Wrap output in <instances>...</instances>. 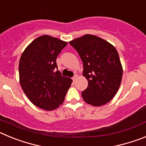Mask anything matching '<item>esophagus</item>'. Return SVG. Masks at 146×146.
I'll return each instance as SVG.
<instances>
[{"instance_id": "esophagus-1", "label": "esophagus", "mask_w": 146, "mask_h": 146, "mask_svg": "<svg viewBox=\"0 0 146 146\" xmlns=\"http://www.w3.org/2000/svg\"><path fill=\"white\" fill-rule=\"evenodd\" d=\"M77 75H76V74H75V75H74V77H72V80L75 81L76 80H77Z\"/></svg>"}]
</instances>
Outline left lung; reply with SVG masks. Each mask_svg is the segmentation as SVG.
<instances>
[{"label": "left lung", "instance_id": "left-lung-1", "mask_svg": "<svg viewBox=\"0 0 146 146\" xmlns=\"http://www.w3.org/2000/svg\"><path fill=\"white\" fill-rule=\"evenodd\" d=\"M79 53L83 64L82 74L88 82L82 92L84 101L102 106L115 96L121 85L123 68L114 46L100 37L84 35L69 42Z\"/></svg>", "mask_w": 146, "mask_h": 146}]
</instances>
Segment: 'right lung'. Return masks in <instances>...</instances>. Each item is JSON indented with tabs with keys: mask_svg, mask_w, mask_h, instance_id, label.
Listing matches in <instances>:
<instances>
[{
	"mask_svg": "<svg viewBox=\"0 0 146 146\" xmlns=\"http://www.w3.org/2000/svg\"><path fill=\"white\" fill-rule=\"evenodd\" d=\"M66 44L62 40L44 35L33 40L21 55L20 85L30 101L41 109L58 108L72 84V79L56 71V58Z\"/></svg>",
	"mask_w": 146,
	"mask_h": 146,
	"instance_id": "add662e5",
	"label": "right lung"
}]
</instances>
